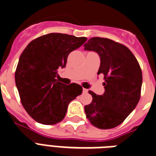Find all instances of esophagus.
Returning a JSON list of instances; mask_svg holds the SVG:
<instances>
[{
  "mask_svg": "<svg viewBox=\"0 0 156 156\" xmlns=\"http://www.w3.org/2000/svg\"><path fill=\"white\" fill-rule=\"evenodd\" d=\"M83 92L84 94H87V93L88 92V90L87 89H85V88H83Z\"/></svg>",
  "mask_w": 156,
  "mask_h": 156,
  "instance_id": "esophagus-1",
  "label": "esophagus"
}]
</instances>
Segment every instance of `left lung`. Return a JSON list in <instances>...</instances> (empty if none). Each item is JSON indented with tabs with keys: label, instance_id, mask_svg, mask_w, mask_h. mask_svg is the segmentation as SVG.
Wrapping results in <instances>:
<instances>
[{
	"label": "left lung",
	"instance_id": "left-lung-1",
	"mask_svg": "<svg viewBox=\"0 0 156 156\" xmlns=\"http://www.w3.org/2000/svg\"><path fill=\"white\" fill-rule=\"evenodd\" d=\"M84 50L99 55L98 75H104V93L89 90L93 101L84 107L94 126L110 129L119 125L137 106L140 99L142 73L135 55L125 45L109 38L94 37L84 44Z\"/></svg>",
	"mask_w": 156,
	"mask_h": 156
}]
</instances>
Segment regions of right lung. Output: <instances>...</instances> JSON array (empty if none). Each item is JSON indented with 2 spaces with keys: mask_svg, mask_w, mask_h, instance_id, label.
<instances>
[{
  "mask_svg": "<svg viewBox=\"0 0 156 156\" xmlns=\"http://www.w3.org/2000/svg\"><path fill=\"white\" fill-rule=\"evenodd\" d=\"M85 37L50 33L31 41L21 53L15 83L21 104L31 118L42 125H55L66 116L69 104L82 94L76 83L66 85L55 79L72 51Z\"/></svg>",
  "mask_w": 156,
  "mask_h": 156,
  "instance_id": "right-lung-1",
  "label": "right lung"
}]
</instances>
